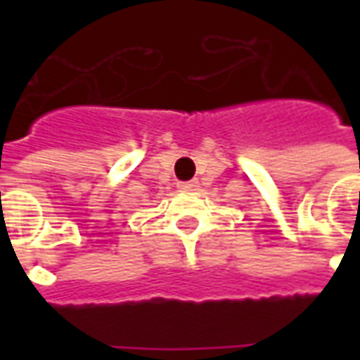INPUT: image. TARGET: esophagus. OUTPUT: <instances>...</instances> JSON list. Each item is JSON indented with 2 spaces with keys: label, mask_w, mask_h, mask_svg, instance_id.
Wrapping results in <instances>:
<instances>
[{
  "label": "esophagus",
  "mask_w": 360,
  "mask_h": 360,
  "mask_svg": "<svg viewBox=\"0 0 360 360\" xmlns=\"http://www.w3.org/2000/svg\"><path fill=\"white\" fill-rule=\"evenodd\" d=\"M177 187H179L181 191H195V188L198 187V183H196V181H185V183H179Z\"/></svg>",
  "instance_id": "1"
}]
</instances>
